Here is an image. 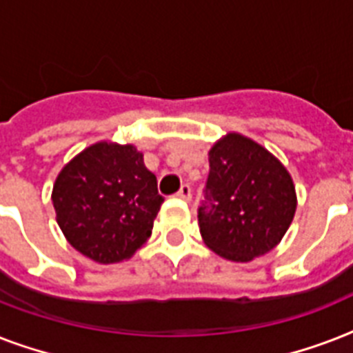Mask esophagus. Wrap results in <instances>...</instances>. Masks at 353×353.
I'll list each match as a JSON object with an SVG mask.
<instances>
[{
	"mask_svg": "<svg viewBox=\"0 0 353 353\" xmlns=\"http://www.w3.org/2000/svg\"><path fill=\"white\" fill-rule=\"evenodd\" d=\"M177 198L185 199V201H190V198H192V188H190V185H181V188H179V192L176 194Z\"/></svg>",
	"mask_w": 353,
	"mask_h": 353,
	"instance_id": "1",
	"label": "esophagus"
}]
</instances>
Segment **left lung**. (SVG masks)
I'll return each mask as SVG.
<instances>
[{
	"mask_svg": "<svg viewBox=\"0 0 353 353\" xmlns=\"http://www.w3.org/2000/svg\"><path fill=\"white\" fill-rule=\"evenodd\" d=\"M201 238L216 254L251 262L279 245L296 210L295 185L285 166L262 144L227 133L209 152Z\"/></svg>",
	"mask_w": 353,
	"mask_h": 353,
	"instance_id": "obj_1",
	"label": "left lung"
}]
</instances>
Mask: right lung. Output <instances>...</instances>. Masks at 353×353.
<instances>
[{
  "mask_svg": "<svg viewBox=\"0 0 353 353\" xmlns=\"http://www.w3.org/2000/svg\"><path fill=\"white\" fill-rule=\"evenodd\" d=\"M51 198L65 240L99 263L122 262L141 249L165 201L143 154L133 144L108 141L63 166Z\"/></svg>",
  "mask_w": 353,
  "mask_h": 353,
  "instance_id": "add662e5",
  "label": "right lung"
}]
</instances>
